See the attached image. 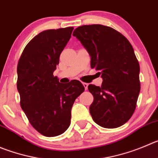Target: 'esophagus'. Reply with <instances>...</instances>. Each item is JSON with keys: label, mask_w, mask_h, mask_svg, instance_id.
<instances>
[{"label": "esophagus", "mask_w": 158, "mask_h": 158, "mask_svg": "<svg viewBox=\"0 0 158 158\" xmlns=\"http://www.w3.org/2000/svg\"><path fill=\"white\" fill-rule=\"evenodd\" d=\"M82 85H83L84 88H85V89L86 90H87L88 89V83H86V82H82Z\"/></svg>", "instance_id": "obj_1"}]
</instances>
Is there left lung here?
I'll list each match as a JSON object with an SVG mask.
<instances>
[{
  "instance_id": "8db88e82",
  "label": "left lung",
  "mask_w": 158,
  "mask_h": 158,
  "mask_svg": "<svg viewBox=\"0 0 158 158\" xmlns=\"http://www.w3.org/2000/svg\"><path fill=\"white\" fill-rule=\"evenodd\" d=\"M91 57L101 86L89 85L94 96L89 112L101 127L114 129L127 122L134 113L139 91V64L129 41L109 26H82L73 32Z\"/></svg>"
}]
</instances>
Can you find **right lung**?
Masks as SVG:
<instances>
[{"label": "right lung", "instance_id": "1", "mask_svg": "<svg viewBox=\"0 0 158 158\" xmlns=\"http://www.w3.org/2000/svg\"><path fill=\"white\" fill-rule=\"evenodd\" d=\"M73 29L40 32L28 43L18 62L20 105L32 127L48 137L67 130L72 105L85 89L79 81L62 84L53 75Z\"/></svg>", "mask_w": 158, "mask_h": 158}]
</instances>
